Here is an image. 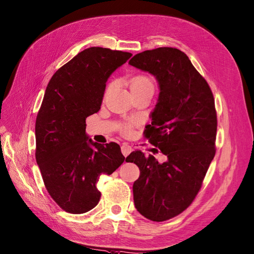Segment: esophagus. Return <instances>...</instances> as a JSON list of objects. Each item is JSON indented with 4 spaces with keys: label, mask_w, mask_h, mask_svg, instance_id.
<instances>
[{
    "label": "esophagus",
    "mask_w": 254,
    "mask_h": 254,
    "mask_svg": "<svg viewBox=\"0 0 254 254\" xmlns=\"http://www.w3.org/2000/svg\"><path fill=\"white\" fill-rule=\"evenodd\" d=\"M132 150H133V148L129 146L128 144H123L121 146V152L123 153L125 157H127V155L132 152Z\"/></svg>",
    "instance_id": "34e87169"
}]
</instances>
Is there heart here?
<instances>
[{"label":"heart","instance_id":"obj_1","mask_svg":"<svg viewBox=\"0 0 254 254\" xmlns=\"http://www.w3.org/2000/svg\"><path fill=\"white\" fill-rule=\"evenodd\" d=\"M128 86H129V89H131L132 94L147 93V92H150L153 94V91H154V84L152 80L148 76H145V75H136L132 77L128 81ZM110 88H112V86H109L108 91L110 90ZM129 129H131L129 126H125L122 128V133L127 134L129 132Z\"/></svg>","mask_w":254,"mask_h":254}]
</instances>
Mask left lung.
Here are the masks:
<instances>
[{
    "label": "left lung",
    "mask_w": 254,
    "mask_h": 254,
    "mask_svg": "<svg viewBox=\"0 0 254 254\" xmlns=\"http://www.w3.org/2000/svg\"><path fill=\"white\" fill-rule=\"evenodd\" d=\"M128 63L152 74L160 87L145 137L167 160L159 163L153 155L136 150L126 161L140 171L133 185L136 209L145 218L162 222L192 204L216 154L214 99L205 78L177 48L142 51Z\"/></svg>",
    "instance_id": "8db88e82"
}]
</instances>
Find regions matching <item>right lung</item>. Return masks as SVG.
<instances>
[{"instance_id":"1","label":"right lung","mask_w":254,"mask_h":254,"mask_svg":"<svg viewBox=\"0 0 254 254\" xmlns=\"http://www.w3.org/2000/svg\"><path fill=\"white\" fill-rule=\"evenodd\" d=\"M131 57L90 47L48 82L35 122V158L49 195L66 212L84 213L99 204L100 176L126 160L116 142L104 146L88 138L86 118L99 112L108 77Z\"/></svg>"}]
</instances>
